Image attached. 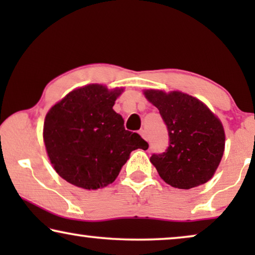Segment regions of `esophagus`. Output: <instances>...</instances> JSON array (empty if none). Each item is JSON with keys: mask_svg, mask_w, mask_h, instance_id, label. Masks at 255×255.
Instances as JSON below:
<instances>
[{"mask_svg": "<svg viewBox=\"0 0 255 255\" xmlns=\"http://www.w3.org/2000/svg\"><path fill=\"white\" fill-rule=\"evenodd\" d=\"M139 133H140V135L145 139V140H147V133H146L145 130H140L139 131Z\"/></svg>", "mask_w": 255, "mask_h": 255, "instance_id": "34e87169", "label": "esophagus"}]
</instances>
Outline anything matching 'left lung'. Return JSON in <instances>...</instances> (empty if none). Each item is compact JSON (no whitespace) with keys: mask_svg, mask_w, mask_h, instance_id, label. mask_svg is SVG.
Segmentation results:
<instances>
[{"mask_svg":"<svg viewBox=\"0 0 255 255\" xmlns=\"http://www.w3.org/2000/svg\"><path fill=\"white\" fill-rule=\"evenodd\" d=\"M158 108L168 131V147L153 153L151 162L166 183L190 189L208 182L221 162L225 146L224 128L209 108L180 92L145 90Z\"/></svg>","mask_w":255,"mask_h":255,"instance_id":"left-lung-1","label":"left lung"}]
</instances>
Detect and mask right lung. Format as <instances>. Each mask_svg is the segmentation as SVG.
Instances as JSON below:
<instances>
[{"instance_id": "add662e5", "label": "right lung", "mask_w": 255, "mask_h": 255, "mask_svg": "<svg viewBox=\"0 0 255 255\" xmlns=\"http://www.w3.org/2000/svg\"><path fill=\"white\" fill-rule=\"evenodd\" d=\"M122 90L89 85L73 90L51 108L44 123V142L55 172L83 189L113 183L132 151L147 149L113 109Z\"/></svg>"}]
</instances>
